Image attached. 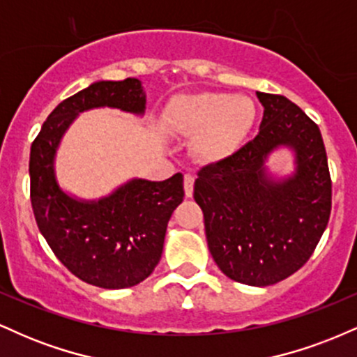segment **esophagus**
I'll return each mask as SVG.
<instances>
[{"label": "esophagus", "mask_w": 357, "mask_h": 357, "mask_svg": "<svg viewBox=\"0 0 357 357\" xmlns=\"http://www.w3.org/2000/svg\"><path fill=\"white\" fill-rule=\"evenodd\" d=\"M192 188H195V176L190 173L184 174V195H186V198L192 196Z\"/></svg>", "instance_id": "obj_1"}]
</instances>
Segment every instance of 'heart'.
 Masks as SVG:
<instances>
[{
	"mask_svg": "<svg viewBox=\"0 0 357 357\" xmlns=\"http://www.w3.org/2000/svg\"><path fill=\"white\" fill-rule=\"evenodd\" d=\"M255 119L252 99L220 92L184 93L174 97L165 110L167 129L179 136H195L192 149L204 161H221L235 154Z\"/></svg>",
	"mask_w": 357,
	"mask_h": 357,
	"instance_id": "heart-1",
	"label": "heart"
}]
</instances>
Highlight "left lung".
<instances>
[{
  "label": "left lung",
  "mask_w": 357,
  "mask_h": 357,
  "mask_svg": "<svg viewBox=\"0 0 357 357\" xmlns=\"http://www.w3.org/2000/svg\"><path fill=\"white\" fill-rule=\"evenodd\" d=\"M264 119L257 137L230 158L204 166L195 199L204 215L208 248L231 280L267 287L309 260L331 215V183L321 130L284 96L257 92ZM280 149L294 154V173L269 174Z\"/></svg>",
  "instance_id": "8db88e82"
}]
</instances>
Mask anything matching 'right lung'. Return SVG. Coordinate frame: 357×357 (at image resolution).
Wrapping results in <instances>:
<instances>
[{
  "instance_id": "1",
  "label": "right lung",
  "mask_w": 357,
  "mask_h": 357,
  "mask_svg": "<svg viewBox=\"0 0 357 357\" xmlns=\"http://www.w3.org/2000/svg\"><path fill=\"white\" fill-rule=\"evenodd\" d=\"M102 107L144 116L142 82L99 80L60 102L31 144L30 192L36 225L56 258L80 280L114 290L153 273L184 190L181 173L165 181L132 178L99 199L61 190L55 173L61 139L79 114Z\"/></svg>"
}]
</instances>
